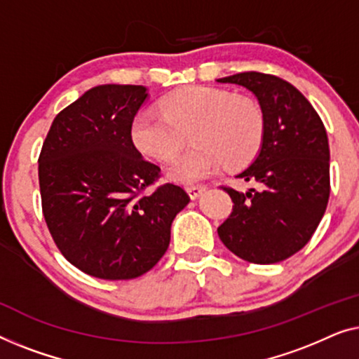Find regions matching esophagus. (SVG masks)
Instances as JSON below:
<instances>
[{
	"instance_id": "34e87169",
	"label": "esophagus",
	"mask_w": 359,
	"mask_h": 359,
	"mask_svg": "<svg viewBox=\"0 0 359 359\" xmlns=\"http://www.w3.org/2000/svg\"><path fill=\"white\" fill-rule=\"evenodd\" d=\"M205 190H206L205 185H190V187H187V194H189V196H190L191 200L198 198V196L203 194Z\"/></svg>"
}]
</instances>
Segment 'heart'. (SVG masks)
Wrapping results in <instances>:
<instances>
[{
  "instance_id": "b5f03b06",
  "label": "heart",
  "mask_w": 359,
  "mask_h": 359,
  "mask_svg": "<svg viewBox=\"0 0 359 359\" xmlns=\"http://www.w3.org/2000/svg\"><path fill=\"white\" fill-rule=\"evenodd\" d=\"M190 131L189 151L169 165L174 180H200L224 164L237 170L260 153L265 115L257 100L213 86H189L161 100V112L143 109L131 120L130 138L141 154L169 161Z\"/></svg>"
}]
</instances>
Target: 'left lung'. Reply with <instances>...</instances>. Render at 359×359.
Returning a JSON list of instances; mask_svg holds the SVG:
<instances>
[{
  "label": "left lung",
  "mask_w": 359,
  "mask_h": 359,
  "mask_svg": "<svg viewBox=\"0 0 359 359\" xmlns=\"http://www.w3.org/2000/svg\"><path fill=\"white\" fill-rule=\"evenodd\" d=\"M218 83L249 89L265 115L264 146L237 175L259 187L245 194L223 187L234 205L218 236L241 259L276 264L311 241L325 213L330 195L327 131L309 100L285 79L247 72Z\"/></svg>",
  "instance_id": "8db88e82"
}]
</instances>
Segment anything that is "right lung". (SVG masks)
<instances>
[{
	"instance_id": "obj_1",
	"label": "right lung",
	"mask_w": 359,
	"mask_h": 359,
	"mask_svg": "<svg viewBox=\"0 0 359 359\" xmlns=\"http://www.w3.org/2000/svg\"><path fill=\"white\" fill-rule=\"evenodd\" d=\"M143 86L89 89L55 117L39 156L42 211L69 264L102 280H131L161 260L170 224L190 196L179 185L148 190L161 168L130 138Z\"/></svg>"
}]
</instances>
